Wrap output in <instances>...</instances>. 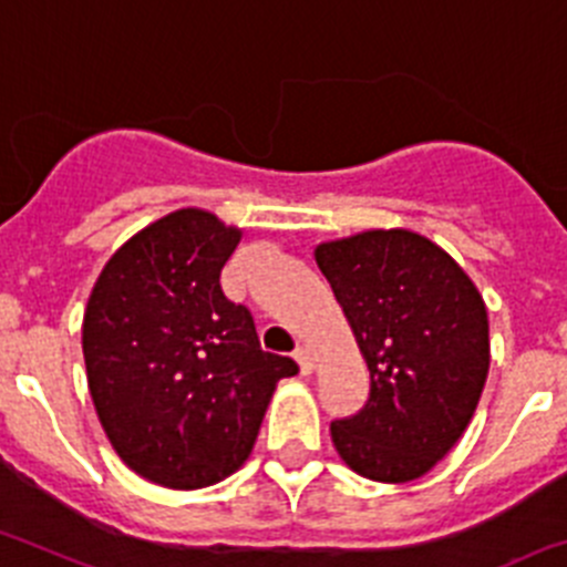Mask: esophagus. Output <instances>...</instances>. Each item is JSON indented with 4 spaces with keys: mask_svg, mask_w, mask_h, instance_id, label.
<instances>
[{
    "mask_svg": "<svg viewBox=\"0 0 567 567\" xmlns=\"http://www.w3.org/2000/svg\"><path fill=\"white\" fill-rule=\"evenodd\" d=\"M295 360H298L300 371H303V373H311V371H315V360H311L309 346H298V348H295Z\"/></svg>",
    "mask_w": 567,
    "mask_h": 567,
    "instance_id": "34e87169",
    "label": "esophagus"
}]
</instances>
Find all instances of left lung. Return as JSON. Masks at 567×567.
<instances>
[{
  "label": "left lung",
  "instance_id": "8db88e82",
  "mask_svg": "<svg viewBox=\"0 0 567 567\" xmlns=\"http://www.w3.org/2000/svg\"><path fill=\"white\" fill-rule=\"evenodd\" d=\"M315 261L371 371L357 415L331 422L357 475L408 484L464 435L489 373V318L470 275L410 230H365L318 244Z\"/></svg>",
  "mask_w": 567,
  "mask_h": 567
}]
</instances>
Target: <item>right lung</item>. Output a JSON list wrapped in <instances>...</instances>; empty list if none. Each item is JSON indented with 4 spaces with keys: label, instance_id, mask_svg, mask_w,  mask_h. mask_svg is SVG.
Masks as SVG:
<instances>
[{
    "label": "right lung",
    "instance_id": "1",
    "mask_svg": "<svg viewBox=\"0 0 567 567\" xmlns=\"http://www.w3.org/2000/svg\"><path fill=\"white\" fill-rule=\"evenodd\" d=\"M238 241V227L199 207L168 213L109 258L83 311L97 419L123 464L168 489L233 475L278 379L298 373L261 351L247 306L221 292Z\"/></svg>",
    "mask_w": 567,
    "mask_h": 567
}]
</instances>
